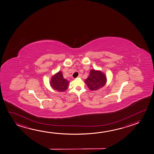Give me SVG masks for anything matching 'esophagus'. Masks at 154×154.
I'll return each instance as SVG.
<instances>
[{
  "label": "esophagus",
  "mask_w": 154,
  "mask_h": 154,
  "mask_svg": "<svg viewBox=\"0 0 154 154\" xmlns=\"http://www.w3.org/2000/svg\"><path fill=\"white\" fill-rule=\"evenodd\" d=\"M82 74H79L78 76V78H81V77H82Z\"/></svg>",
  "instance_id": "34e87169"
}]
</instances>
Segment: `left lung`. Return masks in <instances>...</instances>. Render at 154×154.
<instances>
[{"instance_id":"8db88e82","label":"left lung","mask_w":154,"mask_h":154,"mask_svg":"<svg viewBox=\"0 0 154 154\" xmlns=\"http://www.w3.org/2000/svg\"><path fill=\"white\" fill-rule=\"evenodd\" d=\"M106 76L101 71L92 69L85 82L88 88L91 91H96L102 88L106 84Z\"/></svg>"}]
</instances>
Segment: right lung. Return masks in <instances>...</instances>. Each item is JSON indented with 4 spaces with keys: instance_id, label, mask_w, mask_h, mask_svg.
<instances>
[{
    "instance_id": "add662e5",
    "label": "right lung",
    "mask_w": 154,
    "mask_h": 154,
    "mask_svg": "<svg viewBox=\"0 0 154 154\" xmlns=\"http://www.w3.org/2000/svg\"><path fill=\"white\" fill-rule=\"evenodd\" d=\"M69 82L64 78L61 71H59L51 77L50 84L51 88L58 92H64L68 88Z\"/></svg>"
}]
</instances>
